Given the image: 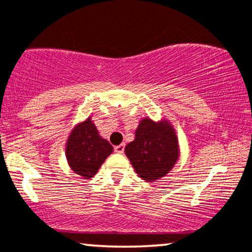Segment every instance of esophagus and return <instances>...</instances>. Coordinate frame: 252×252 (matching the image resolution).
<instances>
[{
  "label": "esophagus",
  "instance_id": "1",
  "mask_svg": "<svg viewBox=\"0 0 252 252\" xmlns=\"http://www.w3.org/2000/svg\"><path fill=\"white\" fill-rule=\"evenodd\" d=\"M124 148H126V144L124 143H122V144H120V145H116V147L114 148L115 149V153H118V154H122L123 151H124Z\"/></svg>",
  "mask_w": 252,
  "mask_h": 252
}]
</instances>
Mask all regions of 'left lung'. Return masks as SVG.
<instances>
[{
  "instance_id": "1",
  "label": "left lung",
  "mask_w": 252,
  "mask_h": 252,
  "mask_svg": "<svg viewBox=\"0 0 252 252\" xmlns=\"http://www.w3.org/2000/svg\"><path fill=\"white\" fill-rule=\"evenodd\" d=\"M126 155L139 177L154 182L168 174L177 162V136L165 121L155 123L144 118L136 129L134 141L126 144Z\"/></svg>"
}]
</instances>
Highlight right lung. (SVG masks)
I'll list each match as a JSON object with an SVG mask.
<instances>
[{"instance_id":"1","label":"right lung","mask_w":252,"mask_h":252,"mask_svg":"<svg viewBox=\"0 0 252 252\" xmlns=\"http://www.w3.org/2000/svg\"><path fill=\"white\" fill-rule=\"evenodd\" d=\"M111 153L113 145L98 135L90 118L75 126L65 147V156L71 170L84 178L94 177Z\"/></svg>"}]
</instances>
